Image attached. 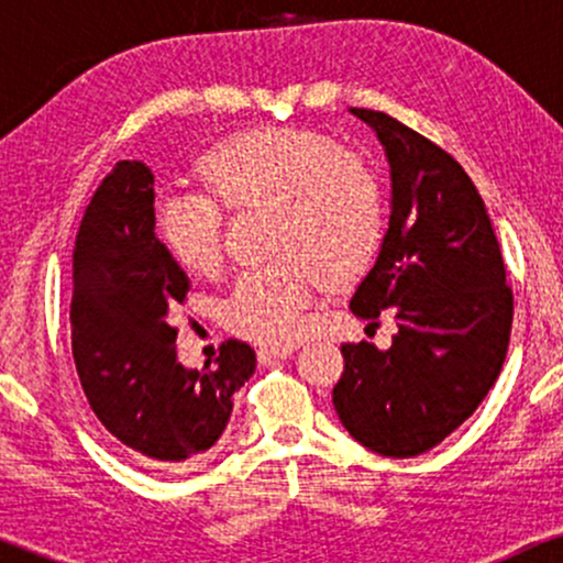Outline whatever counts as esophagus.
<instances>
[{"mask_svg":"<svg viewBox=\"0 0 563 563\" xmlns=\"http://www.w3.org/2000/svg\"><path fill=\"white\" fill-rule=\"evenodd\" d=\"M290 352H294V346H260L256 360H260V365H269L275 360H286Z\"/></svg>","mask_w":563,"mask_h":563,"instance_id":"1","label":"esophagus"}]
</instances>
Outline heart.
Masks as SVG:
<instances>
[{"label":"heart","instance_id":"obj_1","mask_svg":"<svg viewBox=\"0 0 563 563\" xmlns=\"http://www.w3.org/2000/svg\"><path fill=\"white\" fill-rule=\"evenodd\" d=\"M206 190L166 196L158 238L187 273L222 262L224 210L273 211V262L235 277L224 301L230 331L256 344H290L307 331L322 283L367 273L386 235V196L367 161L301 129H254L214 147L198 166Z\"/></svg>","mask_w":563,"mask_h":563}]
</instances>
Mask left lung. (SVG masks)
Returning <instances> with one entry per match:
<instances>
[{"instance_id":"obj_1","label":"left lung","mask_w":563,"mask_h":563,"mask_svg":"<svg viewBox=\"0 0 563 563\" xmlns=\"http://www.w3.org/2000/svg\"><path fill=\"white\" fill-rule=\"evenodd\" d=\"M391 166V217L376 267L352 296L357 318L391 314L380 352L344 344L333 407L367 450L412 457L437 448L484 402L506 363L514 290L484 200L448 151L389 113L352 108Z\"/></svg>"}]
</instances>
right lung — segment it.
Returning a JSON list of instances; mask_svg holds the SVG:
<instances>
[{
  "mask_svg": "<svg viewBox=\"0 0 563 563\" xmlns=\"http://www.w3.org/2000/svg\"><path fill=\"white\" fill-rule=\"evenodd\" d=\"M153 183L142 161H119L84 211L70 349L84 397L108 434L147 466L172 468L222 437L256 352L230 339L203 371L177 363L174 318L190 283L156 238Z\"/></svg>",
  "mask_w": 563,
  "mask_h": 563,
  "instance_id": "right-lung-1",
  "label": "right lung"
}]
</instances>
